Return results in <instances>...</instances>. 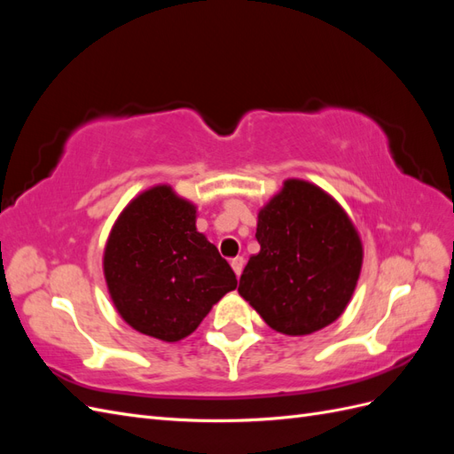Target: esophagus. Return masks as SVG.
I'll return each instance as SVG.
<instances>
[{"mask_svg":"<svg viewBox=\"0 0 454 454\" xmlns=\"http://www.w3.org/2000/svg\"><path fill=\"white\" fill-rule=\"evenodd\" d=\"M231 267H232V270H235L237 278H240L242 269H244V257H235V259H231Z\"/></svg>","mask_w":454,"mask_h":454,"instance_id":"34e87169","label":"esophagus"}]
</instances>
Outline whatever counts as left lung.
<instances>
[{"instance_id": "8db88e82", "label": "left lung", "mask_w": 454, "mask_h": 454, "mask_svg": "<svg viewBox=\"0 0 454 454\" xmlns=\"http://www.w3.org/2000/svg\"><path fill=\"white\" fill-rule=\"evenodd\" d=\"M261 246L244 267L239 294L274 332L309 335L350 303L364 263L360 232L324 191L290 177L257 214Z\"/></svg>"}]
</instances>
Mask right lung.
I'll use <instances>...</instances> for the list:
<instances>
[{
  "instance_id": "1",
  "label": "right lung",
  "mask_w": 454,
  "mask_h": 454,
  "mask_svg": "<svg viewBox=\"0 0 454 454\" xmlns=\"http://www.w3.org/2000/svg\"><path fill=\"white\" fill-rule=\"evenodd\" d=\"M104 278L119 316L164 342L191 335L237 277L197 231V204L159 184L136 195L109 231Z\"/></svg>"
}]
</instances>
